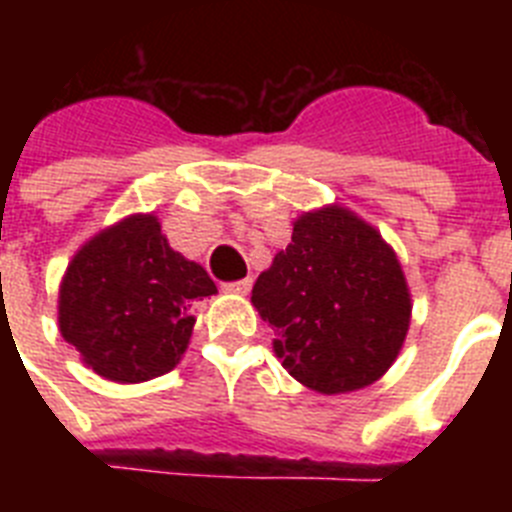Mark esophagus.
I'll return each instance as SVG.
<instances>
[{"mask_svg":"<svg viewBox=\"0 0 512 512\" xmlns=\"http://www.w3.org/2000/svg\"><path fill=\"white\" fill-rule=\"evenodd\" d=\"M251 284L253 279L246 277V279H238V282H225L223 289L225 292H235V295H246V292H251Z\"/></svg>","mask_w":512,"mask_h":512,"instance_id":"obj_1","label":"esophagus"}]
</instances>
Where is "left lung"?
Returning <instances> with one entry per match:
<instances>
[{
  "instance_id": "obj_1",
  "label": "left lung",
  "mask_w": 512,
  "mask_h": 512,
  "mask_svg": "<svg viewBox=\"0 0 512 512\" xmlns=\"http://www.w3.org/2000/svg\"><path fill=\"white\" fill-rule=\"evenodd\" d=\"M253 307L297 382L323 395L377 382L400 354L410 292L395 251L343 207L307 212L256 279Z\"/></svg>"
}]
</instances>
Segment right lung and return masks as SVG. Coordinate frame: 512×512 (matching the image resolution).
Segmentation results:
<instances>
[{"label":"right lung","instance_id":"1","mask_svg":"<svg viewBox=\"0 0 512 512\" xmlns=\"http://www.w3.org/2000/svg\"><path fill=\"white\" fill-rule=\"evenodd\" d=\"M215 292L207 271L169 246L156 217L133 215L76 253L58 325L99 377L146 382L179 364L194 328L192 302Z\"/></svg>","mask_w":512,"mask_h":512}]
</instances>
